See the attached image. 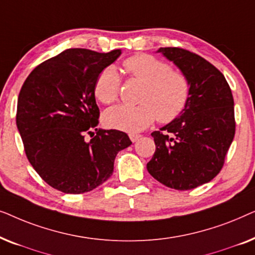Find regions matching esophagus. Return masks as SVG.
<instances>
[{
	"instance_id": "esophagus-1",
	"label": "esophagus",
	"mask_w": 255,
	"mask_h": 255,
	"mask_svg": "<svg viewBox=\"0 0 255 255\" xmlns=\"http://www.w3.org/2000/svg\"><path fill=\"white\" fill-rule=\"evenodd\" d=\"M141 137V135L140 134H134V133H131L130 134V139H131V141H137L138 140V139L139 138H140Z\"/></svg>"
}]
</instances>
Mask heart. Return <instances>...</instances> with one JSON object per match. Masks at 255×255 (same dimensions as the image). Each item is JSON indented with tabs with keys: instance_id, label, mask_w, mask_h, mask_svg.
<instances>
[{
	"instance_id": "1",
	"label": "heart",
	"mask_w": 255,
	"mask_h": 255,
	"mask_svg": "<svg viewBox=\"0 0 255 255\" xmlns=\"http://www.w3.org/2000/svg\"><path fill=\"white\" fill-rule=\"evenodd\" d=\"M131 79L144 83L138 106L113 107L103 114L107 128L128 133L142 131L156 118L160 123L176 120L186 109L190 97V80L181 71L172 69L166 61L151 54H135L123 62ZM121 76L116 67L108 66L94 83V95L100 102L110 104L118 99Z\"/></svg>"
}]
</instances>
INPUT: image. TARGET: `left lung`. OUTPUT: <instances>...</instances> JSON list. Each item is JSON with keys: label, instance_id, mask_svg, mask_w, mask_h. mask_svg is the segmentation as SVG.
<instances>
[{"label": "left lung", "instance_id": "obj_1", "mask_svg": "<svg viewBox=\"0 0 255 255\" xmlns=\"http://www.w3.org/2000/svg\"><path fill=\"white\" fill-rule=\"evenodd\" d=\"M158 52L190 80V97L183 113L152 132L155 152L147 170L160 183L189 190L221 172L236 132L235 102L222 72L204 58L180 47Z\"/></svg>", "mask_w": 255, "mask_h": 255}]
</instances>
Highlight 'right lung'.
<instances>
[{"label": "right lung", "instance_id": "add662e5", "mask_svg": "<svg viewBox=\"0 0 255 255\" xmlns=\"http://www.w3.org/2000/svg\"><path fill=\"white\" fill-rule=\"evenodd\" d=\"M121 53L68 48L38 65L23 83L17 128L27 160L54 189L66 194L95 189L113 175L117 153L132 144L123 131L97 128L94 83Z\"/></svg>", "mask_w": 255, "mask_h": 255}]
</instances>
